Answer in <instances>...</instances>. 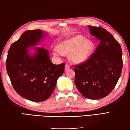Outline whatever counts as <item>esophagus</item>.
Wrapping results in <instances>:
<instances>
[{
	"label": "esophagus",
	"instance_id": "1",
	"mask_svg": "<svg viewBox=\"0 0 130 130\" xmlns=\"http://www.w3.org/2000/svg\"><path fill=\"white\" fill-rule=\"evenodd\" d=\"M70 68V66L68 65V64H66L65 66V70H67L68 68Z\"/></svg>",
	"mask_w": 130,
	"mask_h": 130
}]
</instances>
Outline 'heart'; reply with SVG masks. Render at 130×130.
<instances>
[{"label":"heart","instance_id":"1","mask_svg":"<svg viewBox=\"0 0 130 130\" xmlns=\"http://www.w3.org/2000/svg\"><path fill=\"white\" fill-rule=\"evenodd\" d=\"M94 43L81 35L71 37L60 41L54 50L55 55H68L71 62L76 64L84 62L92 55Z\"/></svg>","mask_w":130,"mask_h":130}]
</instances>
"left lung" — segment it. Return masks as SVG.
<instances>
[{
	"label": "left lung",
	"mask_w": 130,
	"mask_h": 130,
	"mask_svg": "<svg viewBox=\"0 0 130 130\" xmlns=\"http://www.w3.org/2000/svg\"><path fill=\"white\" fill-rule=\"evenodd\" d=\"M88 28L100 43L88 60L75 66V84L85 98L99 100L107 96L118 82L123 66L122 51L120 44L106 29L90 25Z\"/></svg>",
	"instance_id": "left-lung-1"
}]
</instances>
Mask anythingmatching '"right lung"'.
I'll return each instance as SVG.
<instances>
[{
    "mask_svg": "<svg viewBox=\"0 0 130 130\" xmlns=\"http://www.w3.org/2000/svg\"><path fill=\"white\" fill-rule=\"evenodd\" d=\"M46 36L47 33L40 29L25 31L12 44L7 58V71L14 89L33 102L48 99L64 71V63L53 64L47 49L35 47Z\"/></svg>",
    "mask_w": 130,
    "mask_h": 130,
    "instance_id": "obj_1",
    "label": "right lung"
}]
</instances>
